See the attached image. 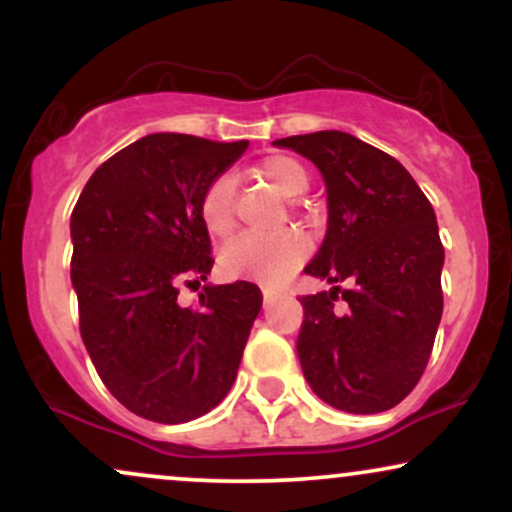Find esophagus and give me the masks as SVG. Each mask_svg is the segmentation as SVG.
I'll return each instance as SVG.
<instances>
[{
  "instance_id": "1",
  "label": "esophagus",
  "mask_w": 512,
  "mask_h": 512,
  "mask_svg": "<svg viewBox=\"0 0 512 512\" xmlns=\"http://www.w3.org/2000/svg\"><path fill=\"white\" fill-rule=\"evenodd\" d=\"M262 296H264V303H272V301H276V298H279V293L272 291V289H264Z\"/></svg>"
}]
</instances>
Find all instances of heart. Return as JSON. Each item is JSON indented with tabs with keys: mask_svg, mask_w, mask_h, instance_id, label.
Wrapping results in <instances>:
<instances>
[{
	"mask_svg": "<svg viewBox=\"0 0 512 512\" xmlns=\"http://www.w3.org/2000/svg\"><path fill=\"white\" fill-rule=\"evenodd\" d=\"M257 170L286 199L301 197L308 190V170L291 156H267ZM233 192H236V182L228 173L216 175L204 187L202 199H199V216L214 236H226L233 228ZM305 257H308V243L301 233L284 231L264 236V233L245 231L223 245L219 264L223 274L228 276H250L267 284H279L301 267Z\"/></svg>",
	"mask_w": 512,
	"mask_h": 512,
	"instance_id": "heart-1",
	"label": "heart"
}]
</instances>
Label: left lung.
Returning a JSON list of instances; mask_svg holds the SVG:
<instances>
[{
    "instance_id": "1",
    "label": "left lung",
    "mask_w": 512,
    "mask_h": 512,
    "mask_svg": "<svg viewBox=\"0 0 512 512\" xmlns=\"http://www.w3.org/2000/svg\"><path fill=\"white\" fill-rule=\"evenodd\" d=\"M274 146L313 161L327 187V233L305 274L332 289L301 298L305 380L334 409H392L419 383L443 315L436 211L397 158L354 134L325 129Z\"/></svg>"
}]
</instances>
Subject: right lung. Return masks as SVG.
I'll use <instances>...</instances> for the list:
<instances>
[{"mask_svg": "<svg viewBox=\"0 0 512 512\" xmlns=\"http://www.w3.org/2000/svg\"><path fill=\"white\" fill-rule=\"evenodd\" d=\"M248 142L146 134L110 156L72 211V286L88 356L120 404L158 424L214 409L236 380L262 293L250 281L204 284L211 240L199 199Z\"/></svg>", "mask_w": 512, "mask_h": 512, "instance_id": "add662e5", "label": "right lung"}]
</instances>
